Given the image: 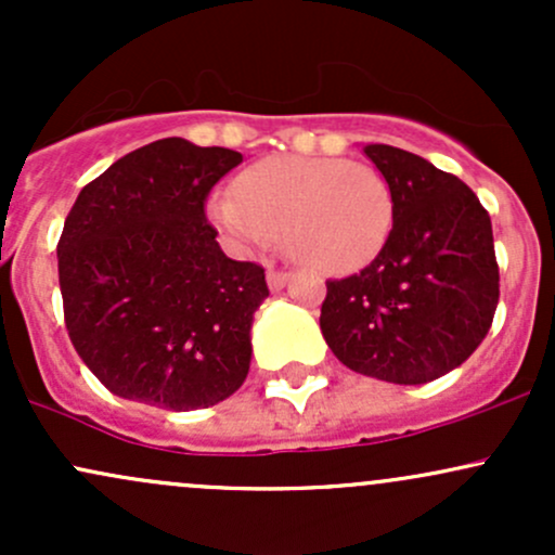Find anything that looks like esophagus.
Returning a JSON list of instances; mask_svg holds the SVG:
<instances>
[{
    "instance_id": "34e87169",
    "label": "esophagus",
    "mask_w": 555,
    "mask_h": 555,
    "mask_svg": "<svg viewBox=\"0 0 555 555\" xmlns=\"http://www.w3.org/2000/svg\"><path fill=\"white\" fill-rule=\"evenodd\" d=\"M266 282H269L271 292H279V289H284L286 282H289V273H286V271H269V273H266Z\"/></svg>"
}]
</instances>
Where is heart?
Here are the masks:
<instances>
[{
    "label": "heart",
    "mask_w": 555,
    "mask_h": 555,
    "mask_svg": "<svg viewBox=\"0 0 555 555\" xmlns=\"http://www.w3.org/2000/svg\"><path fill=\"white\" fill-rule=\"evenodd\" d=\"M208 219L232 250L286 253L310 269L341 273L373 260L393 221L391 188L367 164L323 156H271L247 167L234 195L216 193Z\"/></svg>",
    "instance_id": "1"
}]
</instances>
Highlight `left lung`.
<instances>
[{"mask_svg":"<svg viewBox=\"0 0 555 555\" xmlns=\"http://www.w3.org/2000/svg\"><path fill=\"white\" fill-rule=\"evenodd\" d=\"M393 197V227L371 266L326 282L321 331L349 371L417 386L460 367L499 305L493 227L460 177L393 145L362 149Z\"/></svg>","mask_w":555,"mask_h":555,"instance_id":"8db88e82","label":"left lung"}]
</instances>
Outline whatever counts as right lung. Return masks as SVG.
Here are the masks:
<instances>
[{
    "label": "right lung",
    "mask_w": 555,
    "mask_h": 555,
    "mask_svg": "<svg viewBox=\"0 0 555 555\" xmlns=\"http://www.w3.org/2000/svg\"><path fill=\"white\" fill-rule=\"evenodd\" d=\"M240 162L156 140L86 184L67 214L56 258L69 341L117 397L188 412L247 378L266 273L227 258L203 211Z\"/></svg>",
    "instance_id": "right-lung-1"
}]
</instances>
